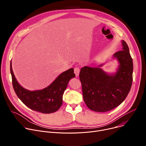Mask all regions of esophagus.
Here are the masks:
<instances>
[{"label":"esophagus","mask_w":146,"mask_h":146,"mask_svg":"<svg viewBox=\"0 0 146 146\" xmlns=\"http://www.w3.org/2000/svg\"><path fill=\"white\" fill-rule=\"evenodd\" d=\"M74 73H75L76 76H78L79 75V73H80V68L78 67H76V68H74Z\"/></svg>","instance_id":"esophagus-1"}]
</instances>
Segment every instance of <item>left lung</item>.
<instances>
[{
  "label": "left lung",
  "mask_w": 146,
  "mask_h": 146,
  "mask_svg": "<svg viewBox=\"0 0 146 146\" xmlns=\"http://www.w3.org/2000/svg\"><path fill=\"white\" fill-rule=\"evenodd\" d=\"M122 50L114 54L119 63L115 74L109 75L99 68L81 69L79 77L83 99L93 111L106 112L114 109L125 99L131 90L133 60L127 43L122 40Z\"/></svg>",
  "instance_id": "left-lung-1"
}]
</instances>
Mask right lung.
Returning a JSON list of instances; mask_svg holds the SVG:
<instances>
[{
    "label": "right lung",
    "mask_w": 146,
    "mask_h": 146,
    "mask_svg": "<svg viewBox=\"0 0 146 146\" xmlns=\"http://www.w3.org/2000/svg\"><path fill=\"white\" fill-rule=\"evenodd\" d=\"M10 72L14 90L23 103L29 109L42 113L56 111L62 105V97L69 81L76 76L73 68L61 73L46 88L31 91L24 88L17 82L10 62Z\"/></svg>",
    "instance_id": "obj_1"
}]
</instances>
